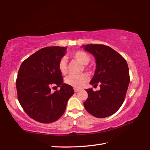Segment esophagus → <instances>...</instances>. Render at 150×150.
I'll return each mask as SVG.
<instances>
[{
  "mask_svg": "<svg viewBox=\"0 0 150 150\" xmlns=\"http://www.w3.org/2000/svg\"><path fill=\"white\" fill-rule=\"evenodd\" d=\"M79 88H74V92L75 93H77V92H79Z\"/></svg>",
  "mask_w": 150,
  "mask_h": 150,
  "instance_id": "1",
  "label": "esophagus"
}]
</instances>
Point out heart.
Listing matches in <instances>:
<instances>
[{
	"mask_svg": "<svg viewBox=\"0 0 150 150\" xmlns=\"http://www.w3.org/2000/svg\"><path fill=\"white\" fill-rule=\"evenodd\" d=\"M70 56L73 59L78 61L79 62L82 63L83 65H86L90 62V56L87 53L83 51H77L72 53ZM58 69L62 74H65L67 71V61L65 58H61L58 62ZM85 69L91 71V69L90 67L85 66ZM89 80L88 75L85 73H81L79 75H69L65 79V82L66 84L69 85L71 87L79 88L84 86Z\"/></svg>",
	"mask_w": 150,
	"mask_h": 150,
	"instance_id": "1",
	"label": "heart"
}]
</instances>
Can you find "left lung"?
I'll use <instances>...</instances> for the list:
<instances>
[{
    "mask_svg": "<svg viewBox=\"0 0 150 150\" xmlns=\"http://www.w3.org/2000/svg\"><path fill=\"white\" fill-rule=\"evenodd\" d=\"M95 57L96 67L90 83L100 89H87L88 98L83 105L91 115L108 117L122 105L130 83L128 66L126 59L115 50L103 44L82 45Z\"/></svg>",
    "mask_w": 150,
    "mask_h": 150,
    "instance_id": "left-lung-1",
    "label": "left lung"
}]
</instances>
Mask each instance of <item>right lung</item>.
<instances>
[{
    "label": "right lung",
    "mask_w": 150,
    "mask_h": 150,
    "mask_svg": "<svg viewBox=\"0 0 150 150\" xmlns=\"http://www.w3.org/2000/svg\"><path fill=\"white\" fill-rule=\"evenodd\" d=\"M67 48L46 47L37 51L22 63L16 81L18 99L28 115L34 120L49 124L57 120L65 110L74 91L63 83L58 62ZM56 85L60 90L50 92Z\"/></svg>",
    "instance_id": "add662e5"
}]
</instances>
